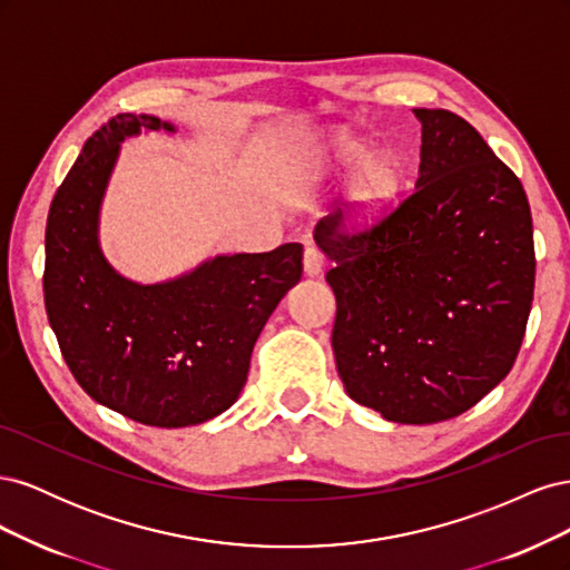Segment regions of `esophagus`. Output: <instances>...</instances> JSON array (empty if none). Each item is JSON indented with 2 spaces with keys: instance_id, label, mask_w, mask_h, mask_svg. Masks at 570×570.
<instances>
[{
  "instance_id": "esophagus-1",
  "label": "esophagus",
  "mask_w": 570,
  "mask_h": 570,
  "mask_svg": "<svg viewBox=\"0 0 570 570\" xmlns=\"http://www.w3.org/2000/svg\"><path fill=\"white\" fill-rule=\"evenodd\" d=\"M323 264H325V258H323L321 249L316 245H306V249H304V273L308 275V278H316V275H321Z\"/></svg>"
}]
</instances>
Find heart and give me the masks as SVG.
Returning <instances> with one entry per match:
<instances>
[{
	"mask_svg": "<svg viewBox=\"0 0 570 570\" xmlns=\"http://www.w3.org/2000/svg\"><path fill=\"white\" fill-rule=\"evenodd\" d=\"M314 178H344L353 174L344 189V216L358 228L383 220L402 193V161L387 149H371L352 135H333L312 159Z\"/></svg>",
	"mask_w": 570,
	"mask_h": 570,
	"instance_id": "1",
	"label": "heart"
}]
</instances>
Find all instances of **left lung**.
<instances>
[{"instance_id":"obj_1","label":"left lung","mask_w":570,"mask_h":570,"mask_svg":"<svg viewBox=\"0 0 570 570\" xmlns=\"http://www.w3.org/2000/svg\"><path fill=\"white\" fill-rule=\"evenodd\" d=\"M416 189L366 233L316 223L337 299L333 354L344 390L385 421L454 419L494 390L521 350L534 289L521 180L465 120L413 109Z\"/></svg>"}]
</instances>
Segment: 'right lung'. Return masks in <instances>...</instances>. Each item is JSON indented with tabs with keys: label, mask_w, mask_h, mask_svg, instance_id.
<instances>
[{
	"label": "right lung",
	"mask_w": 570,
	"mask_h": 570,
	"mask_svg": "<svg viewBox=\"0 0 570 570\" xmlns=\"http://www.w3.org/2000/svg\"><path fill=\"white\" fill-rule=\"evenodd\" d=\"M151 114H118L85 142L49 206L45 306L63 361L92 400L154 428L199 425L245 387L256 337L302 281V245L216 254L176 278L137 283L99 239L120 145L176 132Z\"/></svg>",
	"instance_id": "right-lung-1"
}]
</instances>
